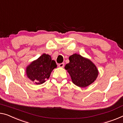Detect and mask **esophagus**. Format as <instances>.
<instances>
[{
	"label": "esophagus",
	"instance_id": "34e87169",
	"mask_svg": "<svg viewBox=\"0 0 123 123\" xmlns=\"http://www.w3.org/2000/svg\"><path fill=\"white\" fill-rule=\"evenodd\" d=\"M64 66V63H60L58 64V67H60V68H63Z\"/></svg>",
	"mask_w": 123,
	"mask_h": 123
}]
</instances>
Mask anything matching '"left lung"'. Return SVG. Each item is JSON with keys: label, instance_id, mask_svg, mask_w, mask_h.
I'll return each mask as SVG.
<instances>
[{"label": "left lung", "instance_id": "8db88e82", "mask_svg": "<svg viewBox=\"0 0 123 123\" xmlns=\"http://www.w3.org/2000/svg\"><path fill=\"white\" fill-rule=\"evenodd\" d=\"M69 59L70 62L66 64L65 69L75 85L83 88L94 82L99 71L91 60L76 53L70 56Z\"/></svg>", "mask_w": 123, "mask_h": 123}]
</instances>
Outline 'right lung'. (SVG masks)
Returning a JSON list of instances; mask_svg holds the SVG:
<instances>
[{
  "label": "right lung",
  "instance_id": "obj_1",
  "mask_svg": "<svg viewBox=\"0 0 123 123\" xmlns=\"http://www.w3.org/2000/svg\"><path fill=\"white\" fill-rule=\"evenodd\" d=\"M56 67L50 55L44 53L26 67V74L30 80L36 85H41L49 78L53 70Z\"/></svg>",
  "mask_w": 123,
  "mask_h": 123
}]
</instances>
